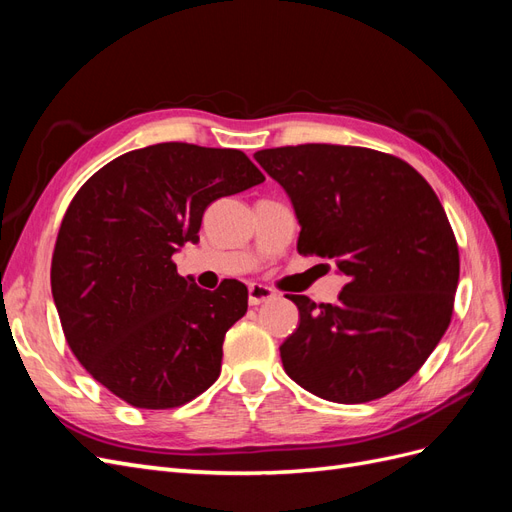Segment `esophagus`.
<instances>
[{"label":"esophagus","instance_id":"obj_1","mask_svg":"<svg viewBox=\"0 0 512 512\" xmlns=\"http://www.w3.org/2000/svg\"><path fill=\"white\" fill-rule=\"evenodd\" d=\"M273 297H275V290L269 286L252 284L250 288H247V301H250V305H260L265 301H271Z\"/></svg>","mask_w":512,"mask_h":512}]
</instances>
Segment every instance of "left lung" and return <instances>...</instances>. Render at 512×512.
Wrapping results in <instances>:
<instances>
[{
  "mask_svg": "<svg viewBox=\"0 0 512 512\" xmlns=\"http://www.w3.org/2000/svg\"><path fill=\"white\" fill-rule=\"evenodd\" d=\"M256 162L286 190L299 254L331 258L348 277L337 303L299 307L280 346L286 374L335 404H363L408 382L453 316L459 250L444 207L389 153L344 145L262 149Z\"/></svg>",
  "mask_w": 512,
  "mask_h": 512,
  "instance_id": "8db88e82",
  "label": "left lung"
}]
</instances>
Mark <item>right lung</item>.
Masks as SVG:
<instances>
[{"label": "right lung", "mask_w": 512, "mask_h": 512, "mask_svg": "<svg viewBox=\"0 0 512 512\" xmlns=\"http://www.w3.org/2000/svg\"><path fill=\"white\" fill-rule=\"evenodd\" d=\"M262 181L239 149L160 143L108 162L72 198L51 262L53 301L76 359L130 406L177 408L218 380L247 288H198L173 254L198 241L213 200Z\"/></svg>", "instance_id": "1"}]
</instances>
